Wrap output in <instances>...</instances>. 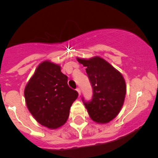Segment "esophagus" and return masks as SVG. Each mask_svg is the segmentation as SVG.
<instances>
[{
	"label": "esophagus",
	"mask_w": 158,
	"mask_h": 158,
	"mask_svg": "<svg viewBox=\"0 0 158 158\" xmlns=\"http://www.w3.org/2000/svg\"><path fill=\"white\" fill-rule=\"evenodd\" d=\"M76 90H77L78 94H79V96H80V94H81V90H80V89H79V88H77V89H76Z\"/></svg>",
	"instance_id": "34e87169"
}]
</instances>
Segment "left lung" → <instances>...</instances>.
Returning a JSON list of instances; mask_svg holds the SVG:
<instances>
[{
	"label": "left lung",
	"mask_w": 158,
	"mask_h": 158,
	"mask_svg": "<svg viewBox=\"0 0 158 158\" xmlns=\"http://www.w3.org/2000/svg\"><path fill=\"white\" fill-rule=\"evenodd\" d=\"M86 68V72L93 87V98L86 102L88 114L94 122L108 123L120 112L126 94V81L120 72L102 57L89 59L77 57Z\"/></svg>",
	"instance_id": "obj_1"
}]
</instances>
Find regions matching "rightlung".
<instances>
[{"mask_svg":"<svg viewBox=\"0 0 158 158\" xmlns=\"http://www.w3.org/2000/svg\"><path fill=\"white\" fill-rule=\"evenodd\" d=\"M24 95L26 106L36 122L55 129L65 123L79 94L68 86V76L61 72V66L44 61L26 84Z\"/></svg>","mask_w":158,"mask_h":158,"instance_id":"add662e5","label":"right lung"}]
</instances>
